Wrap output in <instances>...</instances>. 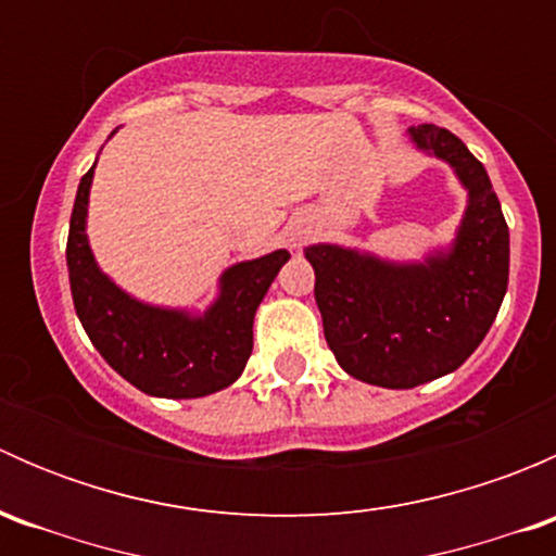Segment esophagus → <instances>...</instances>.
Returning a JSON list of instances; mask_svg holds the SVG:
<instances>
[{
  "instance_id": "34e87169",
  "label": "esophagus",
  "mask_w": 556,
  "mask_h": 556,
  "mask_svg": "<svg viewBox=\"0 0 556 556\" xmlns=\"http://www.w3.org/2000/svg\"><path fill=\"white\" fill-rule=\"evenodd\" d=\"M301 244V239H293V247H299Z\"/></svg>"
}]
</instances>
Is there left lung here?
I'll use <instances>...</instances> for the list:
<instances>
[{
    "label": "left lung",
    "mask_w": 556,
    "mask_h": 556,
    "mask_svg": "<svg viewBox=\"0 0 556 556\" xmlns=\"http://www.w3.org/2000/svg\"><path fill=\"white\" fill-rule=\"evenodd\" d=\"M468 190L454 242L397 263L341 244H309L325 341L350 377L412 390L457 371L495 323L508 288V226L486 169L446 128H408Z\"/></svg>",
    "instance_id": "obj_1"
}]
</instances>
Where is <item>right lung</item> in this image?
Wrapping results in <instances>:
<instances>
[{
  "label": "right lung",
  "mask_w": 556,
  "mask_h": 556,
  "mask_svg": "<svg viewBox=\"0 0 556 556\" xmlns=\"http://www.w3.org/2000/svg\"><path fill=\"white\" fill-rule=\"evenodd\" d=\"M93 169L77 188L66 239L75 312L99 355L137 390L155 397H204L242 377L252 355V319L288 250L233 263L204 312L169 309L134 299L99 268L88 244V195Z\"/></svg>",
  "instance_id": "add662e5"
}]
</instances>
